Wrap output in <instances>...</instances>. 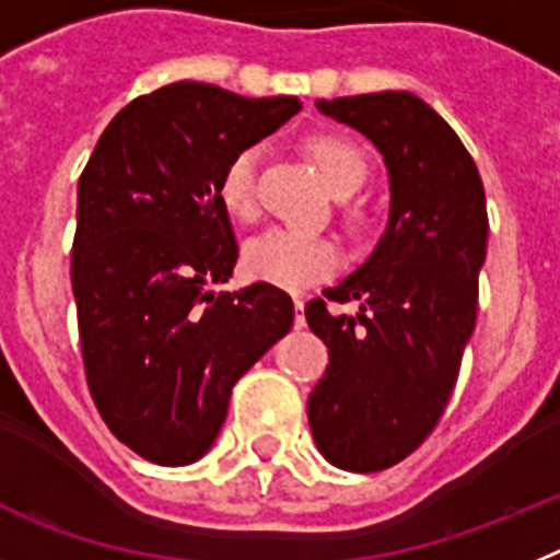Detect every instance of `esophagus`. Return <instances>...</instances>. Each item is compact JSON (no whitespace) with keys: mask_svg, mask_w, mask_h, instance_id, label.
Segmentation results:
<instances>
[{"mask_svg":"<svg viewBox=\"0 0 560 560\" xmlns=\"http://www.w3.org/2000/svg\"><path fill=\"white\" fill-rule=\"evenodd\" d=\"M293 307H295V327L301 329V327H304V324H307V320H304V301L295 299Z\"/></svg>","mask_w":560,"mask_h":560,"instance_id":"esophagus-1","label":"esophagus"}]
</instances>
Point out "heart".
Masks as SVG:
<instances>
[{"mask_svg": "<svg viewBox=\"0 0 560 560\" xmlns=\"http://www.w3.org/2000/svg\"><path fill=\"white\" fill-rule=\"evenodd\" d=\"M307 152L335 197L358 191L366 177L363 154L338 135H315L307 140ZM256 172H259L256 145H247L233 154L222 168L220 199L225 211L236 220H250L256 213ZM338 261L340 253L332 240L281 225L267 228L265 233L253 236L242 250V267L250 279L293 290V293L329 279L338 270Z\"/></svg>", "mask_w": 560, "mask_h": 560, "instance_id": "1", "label": "heart"}]
</instances>
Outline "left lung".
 Instances as JSON below:
<instances>
[{
  "label": "left lung",
  "instance_id": "8db88e82",
  "mask_svg": "<svg viewBox=\"0 0 560 560\" xmlns=\"http://www.w3.org/2000/svg\"><path fill=\"white\" fill-rule=\"evenodd\" d=\"M383 154L388 222L354 273L327 290L358 301L304 315L329 349L307 400L313 440L335 468L372 474L406 459L440 422L476 324V284L488 253L482 177L456 132L415 92L315 101Z\"/></svg>",
  "mask_w": 560,
  "mask_h": 560
}]
</instances>
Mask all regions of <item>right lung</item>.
<instances>
[{
	"label": "right lung",
	"mask_w": 560,
	"mask_h": 560,
	"mask_svg": "<svg viewBox=\"0 0 560 560\" xmlns=\"http://www.w3.org/2000/svg\"><path fill=\"white\" fill-rule=\"evenodd\" d=\"M299 109L290 95L168 84L112 118L78 179L72 295L86 383L112 434L154 465L206 456L231 388L293 327L279 287H211L240 259L222 168Z\"/></svg>",
	"instance_id": "1"
}]
</instances>
